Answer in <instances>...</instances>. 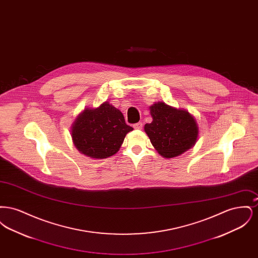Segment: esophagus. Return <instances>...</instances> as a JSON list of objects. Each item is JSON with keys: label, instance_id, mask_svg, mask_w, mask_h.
Returning <instances> with one entry per match:
<instances>
[{"label": "esophagus", "instance_id": "34e87169", "mask_svg": "<svg viewBox=\"0 0 258 258\" xmlns=\"http://www.w3.org/2000/svg\"><path fill=\"white\" fill-rule=\"evenodd\" d=\"M134 127L135 130H141L143 127V123H142V122H138V123L134 124Z\"/></svg>", "mask_w": 258, "mask_h": 258}]
</instances>
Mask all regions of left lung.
Listing matches in <instances>:
<instances>
[{"label":"left lung","instance_id":"1","mask_svg":"<svg viewBox=\"0 0 258 258\" xmlns=\"http://www.w3.org/2000/svg\"><path fill=\"white\" fill-rule=\"evenodd\" d=\"M150 113L153 121L145 124L144 131L163 158L177 157L195 146L198 126L187 111L156 102L150 107Z\"/></svg>","mask_w":258,"mask_h":258}]
</instances>
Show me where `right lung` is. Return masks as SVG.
<instances>
[{"instance_id":"1","label":"right lung","mask_w":258,"mask_h":258,"mask_svg":"<svg viewBox=\"0 0 258 258\" xmlns=\"http://www.w3.org/2000/svg\"><path fill=\"white\" fill-rule=\"evenodd\" d=\"M133 130L124 122L122 112L106 101L79 114L72 126V137L80 153L93 159H106L119 151L125 135Z\"/></svg>"}]
</instances>
